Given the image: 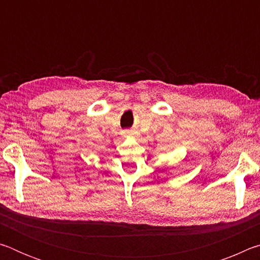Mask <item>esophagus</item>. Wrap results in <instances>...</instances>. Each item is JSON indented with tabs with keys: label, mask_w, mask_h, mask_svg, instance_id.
<instances>
[{
	"label": "esophagus",
	"mask_w": 260,
	"mask_h": 260,
	"mask_svg": "<svg viewBox=\"0 0 260 260\" xmlns=\"http://www.w3.org/2000/svg\"><path fill=\"white\" fill-rule=\"evenodd\" d=\"M125 134L127 136H136V132H134V131H126Z\"/></svg>",
	"instance_id": "obj_1"
}]
</instances>
